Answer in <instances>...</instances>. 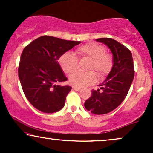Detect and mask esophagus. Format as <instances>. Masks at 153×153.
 <instances>
[{"label":"esophagus","instance_id":"34e87169","mask_svg":"<svg viewBox=\"0 0 153 153\" xmlns=\"http://www.w3.org/2000/svg\"><path fill=\"white\" fill-rule=\"evenodd\" d=\"M73 90L76 91H80V88H78V87H76V86H73Z\"/></svg>","mask_w":153,"mask_h":153}]
</instances>
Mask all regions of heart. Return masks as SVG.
Here are the masks:
<instances>
[{"label": "heart", "mask_w": 153, "mask_h": 153, "mask_svg": "<svg viewBox=\"0 0 153 153\" xmlns=\"http://www.w3.org/2000/svg\"><path fill=\"white\" fill-rule=\"evenodd\" d=\"M75 54L78 58L84 57L90 59L87 67L88 71H95L99 78L106 77L110 73L114 65L111 54L106 52L103 45L95 42L87 43L78 47ZM59 65L64 73L71 74L78 68V59L71 52H65L59 58ZM97 75L94 71H77L69 78V81L76 87H85L92 85L96 81Z\"/></svg>", "instance_id": "heart-1"}]
</instances>
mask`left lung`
Masks as SVG:
<instances>
[{
    "label": "left lung",
    "instance_id": "1",
    "mask_svg": "<svg viewBox=\"0 0 153 153\" xmlns=\"http://www.w3.org/2000/svg\"><path fill=\"white\" fill-rule=\"evenodd\" d=\"M110 49L114 65L98 90L85 101L84 106L95 114H105L117 108L127 96L134 76V62L130 50L111 38L96 39Z\"/></svg>",
    "mask_w": 153,
    "mask_h": 153
}]
</instances>
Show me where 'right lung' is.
I'll return each instance as SVG.
<instances>
[{"label":"right lung","mask_w":153,"mask_h":153,"mask_svg":"<svg viewBox=\"0 0 153 153\" xmlns=\"http://www.w3.org/2000/svg\"><path fill=\"white\" fill-rule=\"evenodd\" d=\"M80 43L45 35L24 47L19 78L26 99L36 109L54 113L63 108L72 88L58 85L68 80L58 60L63 53Z\"/></svg>","instance_id":"obj_1"}]
</instances>
